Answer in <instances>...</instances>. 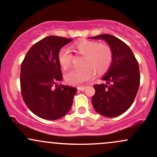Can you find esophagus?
<instances>
[{
	"label": "esophagus",
	"instance_id": "esophagus-1",
	"mask_svg": "<svg viewBox=\"0 0 157 157\" xmlns=\"http://www.w3.org/2000/svg\"><path fill=\"white\" fill-rule=\"evenodd\" d=\"M86 87H87L86 86H80V87H77V89H78V90H81V91H83L84 90H85Z\"/></svg>",
	"mask_w": 157,
	"mask_h": 157
}]
</instances>
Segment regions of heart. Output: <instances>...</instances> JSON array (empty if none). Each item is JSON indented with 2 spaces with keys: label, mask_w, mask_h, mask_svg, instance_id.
Returning a JSON list of instances; mask_svg holds the SVG:
<instances>
[{
  "label": "heart",
  "mask_w": 157,
  "mask_h": 157,
  "mask_svg": "<svg viewBox=\"0 0 157 157\" xmlns=\"http://www.w3.org/2000/svg\"><path fill=\"white\" fill-rule=\"evenodd\" d=\"M76 54L83 55L80 65L66 74L67 83L71 85H80L90 80L94 72L97 75H103L111 68L113 61L112 51L109 45L97 41L82 40L72 45ZM58 63L63 70H67L72 60V55L69 49L63 48L58 55Z\"/></svg>",
  "instance_id": "heart-1"
}]
</instances>
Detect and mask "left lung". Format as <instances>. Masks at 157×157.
Here are the masks:
<instances>
[{
	"label": "left lung",
	"instance_id": "left-lung-1",
	"mask_svg": "<svg viewBox=\"0 0 157 157\" xmlns=\"http://www.w3.org/2000/svg\"><path fill=\"white\" fill-rule=\"evenodd\" d=\"M90 38L105 40L113 54L112 67L102 77L107 85H94L93 106L105 117H117L128 110L136 98L140 85L139 63L131 48L116 36L101 34Z\"/></svg>",
	"mask_w": 157,
	"mask_h": 157
}]
</instances>
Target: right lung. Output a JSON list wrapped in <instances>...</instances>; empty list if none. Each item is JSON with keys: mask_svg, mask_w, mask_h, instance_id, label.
<instances>
[{"mask_svg": "<svg viewBox=\"0 0 157 157\" xmlns=\"http://www.w3.org/2000/svg\"><path fill=\"white\" fill-rule=\"evenodd\" d=\"M72 40L46 36L32 45L21 63V96L28 109L41 118L59 119L71 109L77 88L57 83L63 78L58 52Z\"/></svg>", "mask_w": 157, "mask_h": 157, "instance_id": "add662e5", "label": "right lung"}]
</instances>
